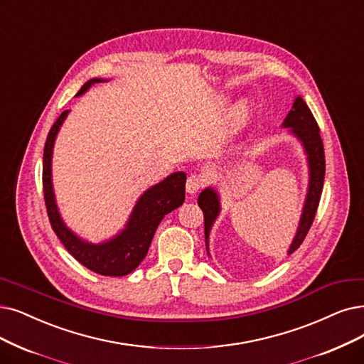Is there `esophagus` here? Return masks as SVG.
<instances>
[{"label":"esophagus","mask_w":364,"mask_h":364,"mask_svg":"<svg viewBox=\"0 0 364 364\" xmlns=\"http://www.w3.org/2000/svg\"><path fill=\"white\" fill-rule=\"evenodd\" d=\"M185 186H186V193L194 196L201 190L203 186H205V179H203L201 174H197V173L190 174V176H188V179H186Z\"/></svg>","instance_id":"esophagus-1"}]
</instances>
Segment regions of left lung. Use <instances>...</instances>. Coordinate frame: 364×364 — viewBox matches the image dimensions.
Listing matches in <instances>:
<instances>
[{"mask_svg": "<svg viewBox=\"0 0 364 364\" xmlns=\"http://www.w3.org/2000/svg\"><path fill=\"white\" fill-rule=\"evenodd\" d=\"M282 127L289 128L291 132L303 144L304 152L308 155L309 163V188L306 201H304V208L301 212L299 230L296 232V237L289 246L288 255L293 254L301 242L306 237L308 231L314 223V218L319 205V198H321L323 185H324V174H326V158H324V146L321 136H319V127L314 118V114L304 100L299 95L296 97L293 109L288 112L287 118ZM198 206L205 215V235H206V248L209 240L210 228L216 220L218 213H220V197L212 188H206L198 196Z\"/></svg>", "mask_w": 364, "mask_h": 364, "instance_id": "8db88e82", "label": "left lung"}]
</instances>
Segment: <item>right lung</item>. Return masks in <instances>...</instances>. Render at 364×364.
Masks as SVG:
<instances>
[{
  "label": "right lung",
  "mask_w": 364,
  "mask_h": 364,
  "mask_svg": "<svg viewBox=\"0 0 364 364\" xmlns=\"http://www.w3.org/2000/svg\"><path fill=\"white\" fill-rule=\"evenodd\" d=\"M98 82H101V79L88 80L77 95H82L85 91H88L91 85ZM67 114L68 110L63 112L52 125L46 139L45 154H43V194H45L50 225L65 250L86 269L105 276H125L132 273L146 257L152 237L164 215L179 208L185 201L186 176L183 171L173 173L163 182L149 188L139 198L125 228L109 242L94 245L82 240L63 223L52 188L50 166L53 141Z\"/></svg>",
  "instance_id": "1"
}]
</instances>
